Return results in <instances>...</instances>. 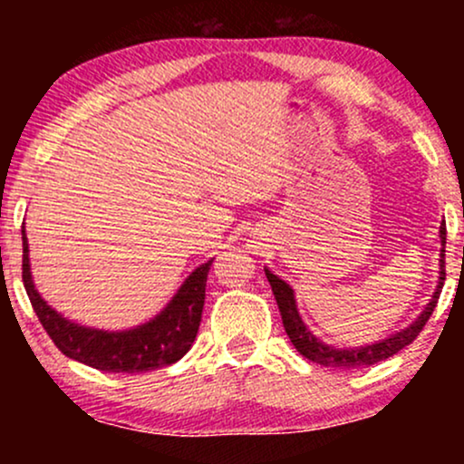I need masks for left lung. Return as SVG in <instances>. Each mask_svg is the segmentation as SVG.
<instances>
[{
  "label": "left lung",
  "mask_w": 464,
  "mask_h": 464,
  "mask_svg": "<svg viewBox=\"0 0 464 464\" xmlns=\"http://www.w3.org/2000/svg\"><path fill=\"white\" fill-rule=\"evenodd\" d=\"M445 239H447V228L443 220V225H440V244H443V248H440V276H439V285H436V292L432 301L428 303V307L420 312V316L410 324V327L401 329V332L391 335V338L382 340V343L366 344V347H360V349H334L329 347V344L321 343V340H318L316 335L305 327V323L301 321L299 312H296L295 292H292V287L287 285L285 281H281L279 276L270 273V270H266V276H268L270 287H273L276 305H279L281 321H284L287 338L292 340V344H295L296 351H299L303 358L316 362V364L321 366H329V369H360V366L377 364V362L395 355L397 351H401L403 347H408L410 343L417 340V335L423 332L425 323H428L430 316H432L436 303H439L440 290H443V284H445Z\"/></svg>",
  "instance_id": "1"
}]
</instances>
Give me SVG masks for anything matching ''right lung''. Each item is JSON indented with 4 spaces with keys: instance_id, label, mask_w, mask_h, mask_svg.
<instances>
[{
    "instance_id": "obj_1",
    "label": "right lung",
    "mask_w": 464,
    "mask_h": 464,
    "mask_svg": "<svg viewBox=\"0 0 464 464\" xmlns=\"http://www.w3.org/2000/svg\"><path fill=\"white\" fill-rule=\"evenodd\" d=\"M21 236H24V264H21L24 273L21 276H24L28 299L52 343L67 358L82 362L98 371L143 372L174 364L188 353L200 327L207 275H209L211 262L202 264L189 275L177 296L154 321L137 329H129V332H100V329L69 323L41 299L32 284L28 237H25L24 228H21Z\"/></svg>"
}]
</instances>
